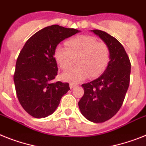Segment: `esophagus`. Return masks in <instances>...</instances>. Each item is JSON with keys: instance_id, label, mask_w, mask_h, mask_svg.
I'll list each match as a JSON object with an SVG mask.
<instances>
[{"instance_id": "obj_1", "label": "esophagus", "mask_w": 146, "mask_h": 146, "mask_svg": "<svg viewBox=\"0 0 146 146\" xmlns=\"http://www.w3.org/2000/svg\"><path fill=\"white\" fill-rule=\"evenodd\" d=\"M76 86V84H74V83H70V88L71 89H73V88H75Z\"/></svg>"}]
</instances>
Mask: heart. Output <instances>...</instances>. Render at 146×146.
Instances as JSON below:
<instances>
[{
	"instance_id": "heart-1",
	"label": "heart",
	"mask_w": 146,
	"mask_h": 146,
	"mask_svg": "<svg viewBox=\"0 0 146 146\" xmlns=\"http://www.w3.org/2000/svg\"><path fill=\"white\" fill-rule=\"evenodd\" d=\"M67 47L58 46L55 50V58L63 70L70 69L76 63V67L64 73L62 79L78 82L89 76L96 78L105 72L111 58L108 45L98 41L91 35H79L66 42Z\"/></svg>"
}]
</instances>
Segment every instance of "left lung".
Instances as JSON below:
<instances>
[{
    "instance_id": "8db88e82",
    "label": "left lung",
    "mask_w": 146,
    "mask_h": 146,
    "mask_svg": "<svg viewBox=\"0 0 146 146\" xmlns=\"http://www.w3.org/2000/svg\"><path fill=\"white\" fill-rule=\"evenodd\" d=\"M108 45L111 58L99 78L82 84L84 95L79 102L81 113L93 122H104L120 109L130 84L131 62L119 41L102 30H92Z\"/></svg>"
}]
</instances>
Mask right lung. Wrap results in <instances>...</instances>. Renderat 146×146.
<instances>
[{"mask_svg": "<svg viewBox=\"0 0 146 146\" xmlns=\"http://www.w3.org/2000/svg\"><path fill=\"white\" fill-rule=\"evenodd\" d=\"M79 32L58 25L46 27L29 38L21 50L13 79L18 101L32 117L52 114L70 90L68 83H52L58 74L55 50L61 41Z\"/></svg>", "mask_w": 146, "mask_h": 146, "instance_id": "add662e5", "label": "right lung"}]
</instances>
